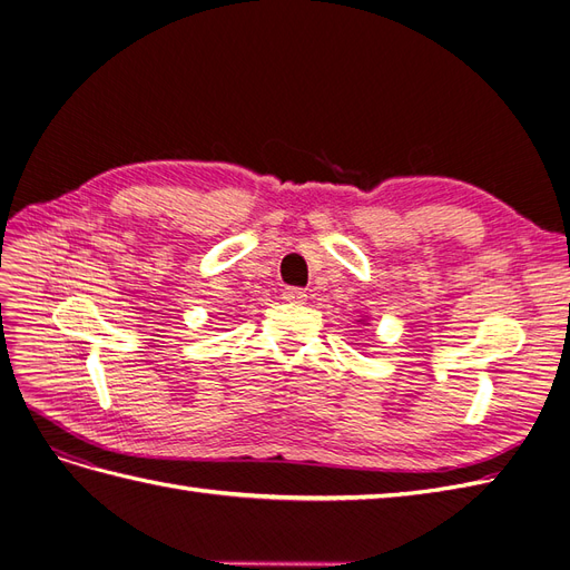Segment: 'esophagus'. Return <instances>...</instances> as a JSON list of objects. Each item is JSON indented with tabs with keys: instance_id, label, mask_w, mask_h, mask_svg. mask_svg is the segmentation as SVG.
I'll list each match as a JSON object with an SVG mask.
<instances>
[{
	"instance_id": "34e87169",
	"label": "esophagus",
	"mask_w": 570,
	"mask_h": 570,
	"mask_svg": "<svg viewBox=\"0 0 570 570\" xmlns=\"http://www.w3.org/2000/svg\"><path fill=\"white\" fill-rule=\"evenodd\" d=\"M283 299L287 304H304L306 302V292L302 287H285L283 289Z\"/></svg>"
}]
</instances>
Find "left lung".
Masks as SVG:
<instances>
[{"label": "left lung", "mask_w": 570, "mask_h": 570, "mask_svg": "<svg viewBox=\"0 0 570 570\" xmlns=\"http://www.w3.org/2000/svg\"><path fill=\"white\" fill-rule=\"evenodd\" d=\"M361 323H366V321H364V318H361Z\"/></svg>", "instance_id": "obj_1"}]
</instances>
